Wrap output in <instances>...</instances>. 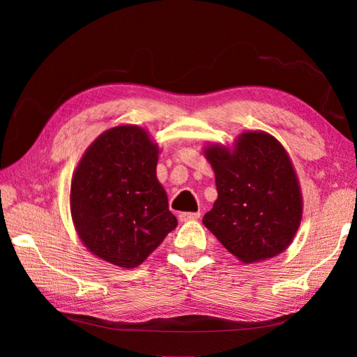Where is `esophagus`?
<instances>
[{
	"instance_id": "esophagus-1",
	"label": "esophagus",
	"mask_w": 357,
	"mask_h": 357,
	"mask_svg": "<svg viewBox=\"0 0 357 357\" xmlns=\"http://www.w3.org/2000/svg\"><path fill=\"white\" fill-rule=\"evenodd\" d=\"M199 216V211H183V213L179 215V219L181 221H193V219H198Z\"/></svg>"
}]
</instances>
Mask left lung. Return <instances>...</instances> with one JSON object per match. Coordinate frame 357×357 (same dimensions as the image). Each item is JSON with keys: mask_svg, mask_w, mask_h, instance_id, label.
Wrapping results in <instances>:
<instances>
[{"mask_svg": "<svg viewBox=\"0 0 357 357\" xmlns=\"http://www.w3.org/2000/svg\"><path fill=\"white\" fill-rule=\"evenodd\" d=\"M216 174L218 199L202 222L242 262L276 256L299 229L298 178L278 139L262 132L239 136L233 151L206 149Z\"/></svg>", "mask_w": 357, "mask_h": 357, "instance_id": "left-lung-1", "label": "left lung"}]
</instances>
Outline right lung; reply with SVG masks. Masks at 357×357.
Wrapping results in <instances>:
<instances>
[{
	"instance_id": "obj_1",
	"label": "right lung",
	"mask_w": 357,
	"mask_h": 357,
	"mask_svg": "<svg viewBox=\"0 0 357 357\" xmlns=\"http://www.w3.org/2000/svg\"><path fill=\"white\" fill-rule=\"evenodd\" d=\"M156 162V144L136 126L104 132L82 156L72 179V218L101 259L133 268L176 229Z\"/></svg>"
}]
</instances>
